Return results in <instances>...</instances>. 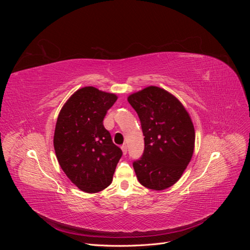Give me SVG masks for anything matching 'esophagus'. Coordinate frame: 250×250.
Masks as SVG:
<instances>
[{
	"label": "esophagus",
	"mask_w": 250,
	"mask_h": 250,
	"mask_svg": "<svg viewBox=\"0 0 250 250\" xmlns=\"http://www.w3.org/2000/svg\"><path fill=\"white\" fill-rule=\"evenodd\" d=\"M121 149H122V151H123V154H126V153H127V146H126V144H123V145L121 146Z\"/></svg>",
	"instance_id": "esophagus-1"
}]
</instances>
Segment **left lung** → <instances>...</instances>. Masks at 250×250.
I'll return each instance as SVG.
<instances>
[{
  "label": "left lung",
  "instance_id": "8db88e82",
  "mask_svg": "<svg viewBox=\"0 0 250 250\" xmlns=\"http://www.w3.org/2000/svg\"><path fill=\"white\" fill-rule=\"evenodd\" d=\"M137 111L145 141L142 157L133 162L140 184L154 191L172 187L190 163L195 146L192 120L176 97L148 86L128 97Z\"/></svg>",
  "mask_w": 250,
  "mask_h": 250
}]
</instances>
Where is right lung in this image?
Wrapping results in <instances>:
<instances>
[{
  "instance_id": "obj_1",
  "label": "right lung",
  "mask_w": 250,
  "mask_h": 250,
  "mask_svg": "<svg viewBox=\"0 0 250 250\" xmlns=\"http://www.w3.org/2000/svg\"><path fill=\"white\" fill-rule=\"evenodd\" d=\"M117 99L115 94L85 86L69 98L58 115L53 141L57 161L83 192L97 193L107 188L123 154L103 125Z\"/></svg>"
}]
</instances>
